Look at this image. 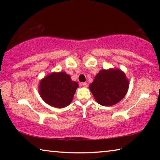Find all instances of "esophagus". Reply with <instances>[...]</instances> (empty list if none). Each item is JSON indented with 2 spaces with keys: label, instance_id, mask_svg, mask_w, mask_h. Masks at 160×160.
<instances>
[{
  "label": "esophagus",
  "instance_id": "esophagus-1",
  "mask_svg": "<svg viewBox=\"0 0 160 160\" xmlns=\"http://www.w3.org/2000/svg\"><path fill=\"white\" fill-rule=\"evenodd\" d=\"M82 85L84 86V87H85V88H86V87H88V83H87V82H82Z\"/></svg>",
  "mask_w": 160,
  "mask_h": 160
}]
</instances>
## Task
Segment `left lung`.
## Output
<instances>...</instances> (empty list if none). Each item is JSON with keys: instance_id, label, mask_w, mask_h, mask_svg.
Returning a JSON list of instances; mask_svg holds the SVG:
<instances>
[{"instance_id": "obj_1", "label": "left lung", "mask_w": 160, "mask_h": 160, "mask_svg": "<svg viewBox=\"0 0 160 160\" xmlns=\"http://www.w3.org/2000/svg\"><path fill=\"white\" fill-rule=\"evenodd\" d=\"M129 82L122 70H102L89 88L100 105L109 107L120 102L128 92Z\"/></svg>"}]
</instances>
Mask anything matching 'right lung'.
<instances>
[{
    "instance_id": "1",
    "label": "right lung",
    "mask_w": 160,
    "mask_h": 160,
    "mask_svg": "<svg viewBox=\"0 0 160 160\" xmlns=\"http://www.w3.org/2000/svg\"><path fill=\"white\" fill-rule=\"evenodd\" d=\"M78 84L65 72H52L40 81L39 92L42 99L51 107L64 108L71 103Z\"/></svg>"
}]
</instances>
